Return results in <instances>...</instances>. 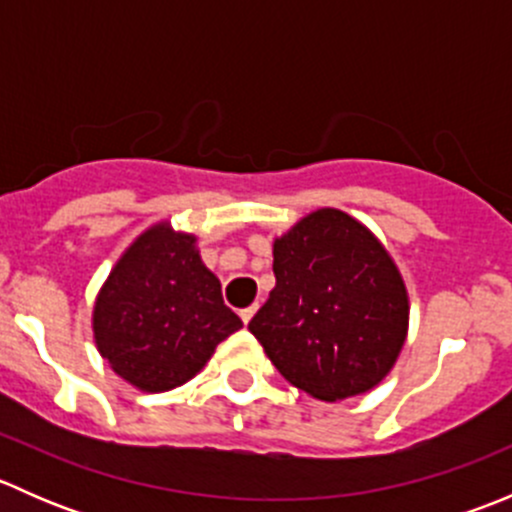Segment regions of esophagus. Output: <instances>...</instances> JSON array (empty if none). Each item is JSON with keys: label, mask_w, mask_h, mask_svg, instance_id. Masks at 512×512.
<instances>
[{"label": "esophagus", "mask_w": 512, "mask_h": 512, "mask_svg": "<svg viewBox=\"0 0 512 512\" xmlns=\"http://www.w3.org/2000/svg\"><path fill=\"white\" fill-rule=\"evenodd\" d=\"M255 312H257V307H245V309H240V319L245 324H250V319L255 317Z\"/></svg>", "instance_id": "esophagus-1"}]
</instances>
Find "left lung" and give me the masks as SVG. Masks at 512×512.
Instances as JSON below:
<instances>
[{
  "label": "left lung",
  "mask_w": 512,
  "mask_h": 512,
  "mask_svg": "<svg viewBox=\"0 0 512 512\" xmlns=\"http://www.w3.org/2000/svg\"><path fill=\"white\" fill-rule=\"evenodd\" d=\"M277 285L250 332L304 394L342 401L386 379L409 334V292L379 237L337 208L272 242Z\"/></svg>",
  "instance_id": "left-lung-1"
}]
</instances>
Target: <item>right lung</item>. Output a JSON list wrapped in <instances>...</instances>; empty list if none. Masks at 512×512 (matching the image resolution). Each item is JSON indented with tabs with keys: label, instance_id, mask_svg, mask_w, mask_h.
I'll use <instances>...</instances> for the list:
<instances>
[{
	"label": "right lung",
	"instance_id": "add662e5",
	"mask_svg": "<svg viewBox=\"0 0 512 512\" xmlns=\"http://www.w3.org/2000/svg\"><path fill=\"white\" fill-rule=\"evenodd\" d=\"M91 327L98 354L123 381L160 394L193 379L242 322L200 260L198 237L160 220L111 267Z\"/></svg>",
	"mask_w": 512,
	"mask_h": 512
}]
</instances>
